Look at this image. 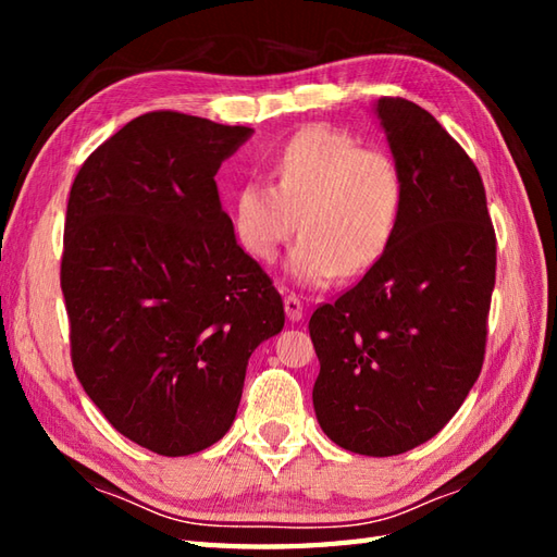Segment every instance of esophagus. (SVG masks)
<instances>
[{
    "label": "esophagus",
    "mask_w": 557,
    "mask_h": 557,
    "mask_svg": "<svg viewBox=\"0 0 557 557\" xmlns=\"http://www.w3.org/2000/svg\"><path fill=\"white\" fill-rule=\"evenodd\" d=\"M285 313L292 323H299L304 318V301L297 297V294L285 297Z\"/></svg>",
    "instance_id": "esophagus-1"
}]
</instances>
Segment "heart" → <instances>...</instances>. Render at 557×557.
Instances as JSON below:
<instances>
[{
  "label": "heart",
  "mask_w": 557,
  "mask_h": 557,
  "mask_svg": "<svg viewBox=\"0 0 557 557\" xmlns=\"http://www.w3.org/2000/svg\"><path fill=\"white\" fill-rule=\"evenodd\" d=\"M272 184L251 176L234 194L236 239L270 263L299 232L287 275L304 287H325L363 275L381 260L399 230L405 176L385 150L327 126L292 136L270 164Z\"/></svg>",
  "instance_id": "b5f03b06"
}]
</instances>
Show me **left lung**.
I'll use <instances>...</instances> for the list:
<instances>
[{
  "label": "left lung",
  "mask_w": 557,
  "mask_h": 557,
  "mask_svg": "<svg viewBox=\"0 0 557 557\" xmlns=\"http://www.w3.org/2000/svg\"><path fill=\"white\" fill-rule=\"evenodd\" d=\"M373 114L405 176L399 230L309 330L323 433L349 453L389 457L441 433L476 383L495 232L476 164L433 114L401 98H381Z\"/></svg>",
  "instance_id": "obj_1"
}]
</instances>
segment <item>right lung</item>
Here are the masks:
<instances>
[{
    "label": "right lung",
    "mask_w": 557,
    "mask_h": 557,
    "mask_svg": "<svg viewBox=\"0 0 557 557\" xmlns=\"http://www.w3.org/2000/svg\"><path fill=\"white\" fill-rule=\"evenodd\" d=\"M251 134L148 112L83 162L69 194L74 371L116 431L164 457L230 431L248 359L285 327L282 297L236 244L215 184Z\"/></svg>",
    "instance_id": "right-lung-1"
}]
</instances>
